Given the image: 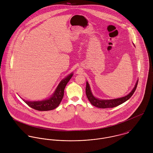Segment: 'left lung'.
<instances>
[{"mask_svg": "<svg viewBox=\"0 0 153 153\" xmlns=\"http://www.w3.org/2000/svg\"><path fill=\"white\" fill-rule=\"evenodd\" d=\"M138 82V80L137 81V83H136L135 87L133 88V89L131 91L129 94H128L126 97L117 98V99L109 100H100V99L95 98L91 92L89 85L87 82V85H86L85 92H86V95H87L88 100L89 101L91 104L92 105H93L94 106L98 107V108H113V107H115L119 105H121V104L125 102L126 101H127L128 100H129L131 98V96L133 95V94L135 91L136 88L137 87Z\"/></svg>", "mask_w": 153, "mask_h": 153, "instance_id": "left-lung-1", "label": "left lung"}]
</instances>
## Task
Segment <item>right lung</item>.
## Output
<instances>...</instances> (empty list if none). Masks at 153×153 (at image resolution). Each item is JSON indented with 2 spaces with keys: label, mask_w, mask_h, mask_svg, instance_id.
Returning a JSON list of instances; mask_svg holds the SVG:
<instances>
[{
  "label": "right lung",
  "mask_w": 153,
  "mask_h": 153,
  "mask_svg": "<svg viewBox=\"0 0 153 153\" xmlns=\"http://www.w3.org/2000/svg\"><path fill=\"white\" fill-rule=\"evenodd\" d=\"M73 74H71L62 80L53 95L48 100L42 101H27L23 100L30 107L38 111H49L56 108L61 103L64 94V89L67 83L72 78Z\"/></svg>",
  "instance_id": "1"
}]
</instances>
